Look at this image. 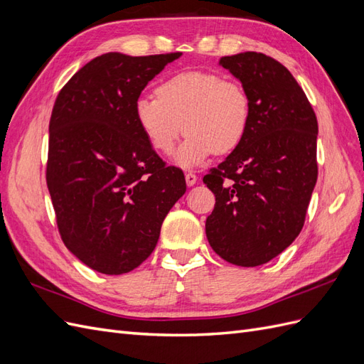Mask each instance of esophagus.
<instances>
[{"label":"esophagus","mask_w":364,"mask_h":364,"mask_svg":"<svg viewBox=\"0 0 364 364\" xmlns=\"http://www.w3.org/2000/svg\"><path fill=\"white\" fill-rule=\"evenodd\" d=\"M185 182H186V185H188V186L196 185V182H197V176H196V174H193V173H186V174H185Z\"/></svg>","instance_id":"obj_1"}]
</instances>
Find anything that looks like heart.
Listing matches in <instances>:
<instances>
[{
	"instance_id": "heart-1",
	"label": "heart",
	"mask_w": 364,
	"mask_h": 364,
	"mask_svg": "<svg viewBox=\"0 0 364 364\" xmlns=\"http://www.w3.org/2000/svg\"><path fill=\"white\" fill-rule=\"evenodd\" d=\"M156 92L136 98L135 117L151 147L165 155L188 134L174 155L179 167L194 168L214 151L226 155L246 138L252 102L241 83L211 71H185L162 82Z\"/></svg>"
}]
</instances>
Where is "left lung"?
Returning a JSON list of instances; mask_svg holds the SVG:
<instances>
[{
    "mask_svg": "<svg viewBox=\"0 0 364 364\" xmlns=\"http://www.w3.org/2000/svg\"><path fill=\"white\" fill-rule=\"evenodd\" d=\"M252 102L243 142L209 171L215 194L206 238L218 257L241 267L266 264L299 235L317 181V119L291 73L247 51L218 62Z\"/></svg>",
    "mask_w": 364,
    "mask_h": 364,
    "instance_id": "left-lung-1",
    "label": "left lung"
}]
</instances>
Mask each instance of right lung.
Returning a JSON list of instances; mask_svg holds the SVG:
<instances>
[{"mask_svg": "<svg viewBox=\"0 0 364 364\" xmlns=\"http://www.w3.org/2000/svg\"><path fill=\"white\" fill-rule=\"evenodd\" d=\"M181 54H102L54 103L47 186L65 246L95 272L123 274L146 261L186 191L183 173L164 164L135 117L142 90Z\"/></svg>", "mask_w": 364, "mask_h": 364, "instance_id": "add662e5", "label": "right lung"}]
</instances>
